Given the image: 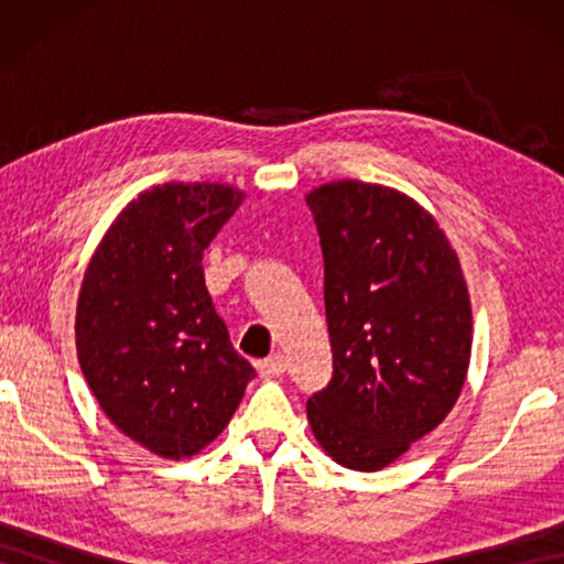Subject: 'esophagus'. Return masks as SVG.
I'll list each match as a JSON object with an SVG mask.
<instances>
[{
	"mask_svg": "<svg viewBox=\"0 0 564 564\" xmlns=\"http://www.w3.org/2000/svg\"><path fill=\"white\" fill-rule=\"evenodd\" d=\"M257 369H259V375L264 377V380H272V377H282L284 375V369H288V361H284L282 354H272V357L261 359L259 365H257Z\"/></svg>",
	"mask_w": 564,
	"mask_h": 564,
	"instance_id": "esophagus-1",
	"label": "esophagus"
}]
</instances>
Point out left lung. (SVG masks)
<instances>
[{
  "label": "left lung",
  "instance_id": "1",
  "mask_svg": "<svg viewBox=\"0 0 564 564\" xmlns=\"http://www.w3.org/2000/svg\"><path fill=\"white\" fill-rule=\"evenodd\" d=\"M305 199L334 351L307 421L338 465L375 473L457 403L473 349L467 284L442 228L411 197L341 180Z\"/></svg>",
  "mask_w": 564,
  "mask_h": 564
}]
</instances>
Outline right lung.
I'll return each instance as SVG.
<instances>
[{
    "label": "right lung",
    "instance_id": "1",
    "mask_svg": "<svg viewBox=\"0 0 564 564\" xmlns=\"http://www.w3.org/2000/svg\"><path fill=\"white\" fill-rule=\"evenodd\" d=\"M243 192L169 182L118 215L84 274L76 354L115 426L166 459L228 426L257 372L205 288L203 251Z\"/></svg>",
    "mask_w": 564,
    "mask_h": 564
}]
</instances>
